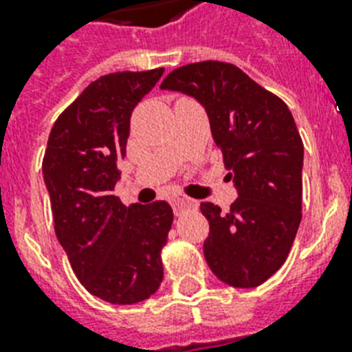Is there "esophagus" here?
Masks as SVG:
<instances>
[{
    "instance_id": "obj_1",
    "label": "esophagus",
    "mask_w": 352,
    "mask_h": 352,
    "mask_svg": "<svg viewBox=\"0 0 352 352\" xmlns=\"http://www.w3.org/2000/svg\"><path fill=\"white\" fill-rule=\"evenodd\" d=\"M171 206L175 210V214H181L184 210L195 208L197 203H195L193 199L186 197V195H173V197H171Z\"/></svg>"
}]
</instances>
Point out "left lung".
I'll list each match as a JSON object with an SVG mask.
<instances>
[{
  "mask_svg": "<svg viewBox=\"0 0 352 352\" xmlns=\"http://www.w3.org/2000/svg\"><path fill=\"white\" fill-rule=\"evenodd\" d=\"M160 89L204 107L228 177L239 197L228 212L203 203L210 234L203 245L210 270L235 289H254L289 256L301 221L303 142L281 98L225 62L188 63Z\"/></svg>",
  "mask_w": 352,
  "mask_h": 352,
  "instance_id": "obj_1",
  "label": "left lung"
}]
</instances>
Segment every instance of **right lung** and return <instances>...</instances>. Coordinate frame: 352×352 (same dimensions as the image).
<instances>
[{
	"label": "right lung",
	"instance_id": "1",
	"mask_svg": "<svg viewBox=\"0 0 352 352\" xmlns=\"http://www.w3.org/2000/svg\"><path fill=\"white\" fill-rule=\"evenodd\" d=\"M162 73L124 71L91 82L54 122L41 166L54 232L76 278L113 305L148 300L164 278L160 252L173 223L171 206H124L113 193L133 109Z\"/></svg>",
	"mask_w": 352,
	"mask_h": 352
}]
</instances>
